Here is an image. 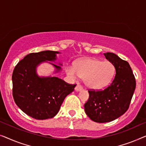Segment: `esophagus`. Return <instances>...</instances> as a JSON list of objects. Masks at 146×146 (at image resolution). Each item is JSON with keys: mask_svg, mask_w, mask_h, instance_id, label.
<instances>
[{"mask_svg": "<svg viewBox=\"0 0 146 146\" xmlns=\"http://www.w3.org/2000/svg\"><path fill=\"white\" fill-rule=\"evenodd\" d=\"M82 89H83V88H82V87L79 85V84H77V86H76L75 88V91H77V92H79L80 91H81Z\"/></svg>", "mask_w": 146, "mask_h": 146, "instance_id": "1", "label": "esophagus"}]
</instances>
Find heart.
Listing matches in <instances>:
<instances>
[{
  "label": "heart",
  "instance_id": "1",
  "mask_svg": "<svg viewBox=\"0 0 146 146\" xmlns=\"http://www.w3.org/2000/svg\"><path fill=\"white\" fill-rule=\"evenodd\" d=\"M66 73L73 79L83 77L84 83L89 89L100 90L111 83L115 74V67L109 61H101L87 57L76 61L74 67H67Z\"/></svg>",
  "mask_w": 146,
  "mask_h": 146
}]
</instances>
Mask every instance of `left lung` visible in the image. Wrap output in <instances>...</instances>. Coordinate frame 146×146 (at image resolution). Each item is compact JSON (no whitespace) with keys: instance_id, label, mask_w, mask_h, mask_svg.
<instances>
[{"instance_id":"1","label":"left lung","mask_w":146,"mask_h":146,"mask_svg":"<svg viewBox=\"0 0 146 146\" xmlns=\"http://www.w3.org/2000/svg\"><path fill=\"white\" fill-rule=\"evenodd\" d=\"M114 65L116 75L111 85L103 91H89V98L84 105L85 113L94 122H111L128 109L135 89L132 70L126 61L113 53H104Z\"/></svg>"}]
</instances>
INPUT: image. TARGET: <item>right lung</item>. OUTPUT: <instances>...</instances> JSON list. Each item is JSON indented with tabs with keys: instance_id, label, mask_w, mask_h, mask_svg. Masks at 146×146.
Masks as SVG:
<instances>
[{
	"instance_id": "right-lung-1",
	"label": "right lung",
	"mask_w": 146,
	"mask_h": 146,
	"mask_svg": "<svg viewBox=\"0 0 146 146\" xmlns=\"http://www.w3.org/2000/svg\"><path fill=\"white\" fill-rule=\"evenodd\" d=\"M59 53H61L50 50L30 53L18 62L12 73L14 102L24 113L36 120L54 117L65 98L76 86L57 77L40 76L37 73V68L43 63L52 65L54 74L60 73L62 64L56 61Z\"/></svg>"
}]
</instances>
